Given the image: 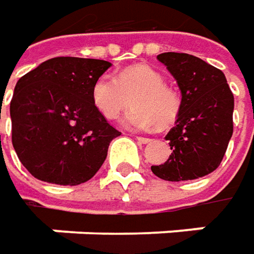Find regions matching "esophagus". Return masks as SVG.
Listing matches in <instances>:
<instances>
[{
	"instance_id": "obj_1",
	"label": "esophagus",
	"mask_w": 254,
	"mask_h": 254,
	"mask_svg": "<svg viewBox=\"0 0 254 254\" xmlns=\"http://www.w3.org/2000/svg\"><path fill=\"white\" fill-rule=\"evenodd\" d=\"M136 140H138V142H140V143H149L152 139L146 138V136H136Z\"/></svg>"
}]
</instances>
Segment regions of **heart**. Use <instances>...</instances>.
I'll use <instances>...</instances> for the list:
<instances>
[{
	"label": "heart",
	"mask_w": 254,
	"mask_h": 254,
	"mask_svg": "<svg viewBox=\"0 0 254 254\" xmlns=\"http://www.w3.org/2000/svg\"><path fill=\"white\" fill-rule=\"evenodd\" d=\"M91 98L95 109L109 121L119 118L132 98L133 108L122 121L130 129L169 127L181 111L178 92L165 83L160 72L149 65L127 66L116 76H99L94 82Z\"/></svg>",
	"instance_id": "heart-1"
}]
</instances>
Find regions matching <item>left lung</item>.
I'll list each match as a JSON object with an SVG mask.
<instances>
[{"instance_id":"1","label":"left lung","mask_w":254,"mask_h":254,"mask_svg":"<svg viewBox=\"0 0 254 254\" xmlns=\"http://www.w3.org/2000/svg\"><path fill=\"white\" fill-rule=\"evenodd\" d=\"M182 92L175 127L166 135L172 155L152 172L163 181H192L220 165L233 133L235 98L225 73L189 54L158 55Z\"/></svg>"}]
</instances>
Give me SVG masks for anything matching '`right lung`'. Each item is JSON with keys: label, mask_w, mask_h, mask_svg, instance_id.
Returning <instances> with one entry per match:
<instances>
[{"label": "right lung", "mask_w": 254, "mask_h": 254, "mask_svg": "<svg viewBox=\"0 0 254 254\" xmlns=\"http://www.w3.org/2000/svg\"><path fill=\"white\" fill-rule=\"evenodd\" d=\"M111 62L58 57L19 78L9 105L12 146L34 178L79 185L94 176L121 135L92 104L94 82Z\"/></svg>", "instance_id": "right-lung-1"}]
</instances>
